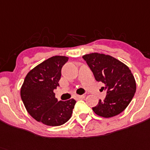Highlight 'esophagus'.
<instances>
[{
	"mask_svg": "<svg viewBox=\"0 0 150 150\" xmlns=\"http://www.w3.org/2000/svg\"><path fill=\"white\" fill-rule=\"evenodd\" d=\"M76 98L79 99H82V98H85V95H76Z\"/></svg>",
	"mask_w": 150,
	"mask_h": 150,
	"instance_id": "esophagus-1",
	"label": "esophagus"
}]
</instances>
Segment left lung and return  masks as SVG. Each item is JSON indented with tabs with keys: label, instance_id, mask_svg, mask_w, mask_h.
I'll list each match as a JSON object with an SVG mask.
<instances>
[{
	"label": "left lung",
	"instance_id": "obj_1",
	"mask_svg": "<svg viewBox=\"0 0 150 150\" xmlns=\"http://www.w3.org/2000/svg\"><path fill=\"white\" fill-rule=\"evenodd\" d=\"M82 58L92 71L96 81L104 84L106 98L99 100L92 110L97 115L112 117L124 111L133 99L137 85L128 66L109 55L86 54Z\"/></svg>",
	"mask_w": 150,
	"mask_h": 150
}]
</instances>
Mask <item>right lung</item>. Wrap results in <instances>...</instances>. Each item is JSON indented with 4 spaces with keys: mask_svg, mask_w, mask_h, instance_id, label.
I'll return each instance as SVG.
<instances>
[{
    "mask_svg": "<svg viewBox=\"0 0 150 150\" xmlns=\"http://www.w3.org/2000/svg\"><path fill=\"white\" fill-rule=\"evenodd\" d=\"M68 60L62 56L45 60L27 73L21 87V97L27 112L45 125H62L71 117L76 100L58 101L53 92L59 86L62 68Z\"/></svg>",
    "mask_w": 150,
    "mask_h": 150,
    "instance_id": "add662e5",
    "label": "right lung"
}]
</instances>
